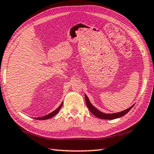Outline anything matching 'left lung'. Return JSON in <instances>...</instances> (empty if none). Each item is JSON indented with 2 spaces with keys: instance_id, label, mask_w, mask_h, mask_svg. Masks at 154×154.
Wrapping results in <instances>:
<instances>
[{
  "instance_id": "1",
  "label": "left lung",
  "mask_w": 154,
  "mask_h": 154,
  "mask_svg": "<svg viewBox=\"0 0 154 154\" xmlns=\"http://www.w3.org/2000/svg\"><path fill=\"white\" fill-rule=\"evenodd\" d=\"M85 99H86V106L88 107V108L90 109V111L92 112V114H94L95 116L98 117L99 119H107V120H112V119H115L117 118H119V117H121L126 114L130 110V109L133 108L134 105H133L132 106L130 107V108H128L125 110L122 111L120 112H117V113H114V114H105L103 113V112H100L95 107H94L90 103L89 101L88 97L86 94H85Z\"/></svg>"
}]
</instances>
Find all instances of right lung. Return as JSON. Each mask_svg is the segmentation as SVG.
I'll use <instances>...</instances> for the list:
<instances>
[{"label":"right lung","instance_id":"1","mask_svg":"<svg viewBox=\"0 0 154 154\" xmlns=\"http://www.w3.org/2000/svg\"><path fill=\"white\" fill-rule=\"evenodd\" d=\"M62 104L60 105V106L58 107V108L55 109V110H54L53 112H51V113L47 114V115H46L45 116H42V117H39V118H36L35 119H37V120H46V119H48L51 118V117H53V116H55V114H57L58 113V112L60 111V109H61V108H62Z\"/></svg>","mask_w":154,"mask_h":154}]
</instances>
